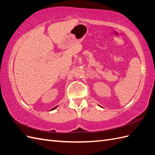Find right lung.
Returning a JSON list of instances; mask_svg holds the SVG:
<instances>
[{
	"label": "right lung",
	"mask_w": 155,
	"mask_h": 155,
	"mask_svg": "<svg viewBox=\"0 0 155 155\" xmlns=\"http://www.w3.org/2000/svg\"><path fill=\"white\" fill-rule=\"evenodd\" d=\"M57 107V106H56V107H54V108H52V109H51V110H53V109H56ZM51 110H50V111H51Z\"/></svg>",
	"instance_id": "right-lung-1"
}]
</instances>
